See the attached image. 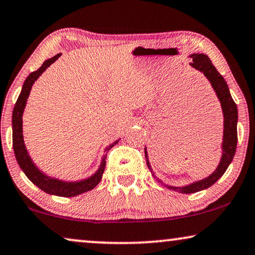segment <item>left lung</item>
Segmentation results:
<instances>
[{"instance_id": "left-lung-1", "label": "left lung", "mask_w": 255, "mask_h": 255, "mask_svg": "<svg viewBox=\"0 0 255 255\" xmlns=\"http://www.w3.org/2000/svg\"><path fill=\"white\" fill-rule=\"evenodd\" d=\"M191 58H193V62H191V66L197 71L203 73L205 78H207L209 81H210L212 88H214L216 95H217L219 102H221L223 115H224V134H223V142H222V149L223 154L221 162L214 173L211 175H209L205 179L197 181V182H194L191 184H188V186L184 187H172L167 186V184H163L161 181L158 180V182L162 183L163 186H166L169 189L174 191H179V193L182 194H193L197 193V191H201L203 189H207V188L211 187L212 184L217 182V181L221 179L223 174L226 172L230 163L233 160V156H235L236 148H237V140H238V135H237V122H238V109H237V104L233 101L231 94H230L228 83L225 82V80L223 76L219 74L217 69L214 65L210 59H209L208 55L205 54H191ZM145 156H146V162H147V166L149 170L152 172L151 165H149L148 158H147V152L145 149ZM152 175L155 177L154 174L152 172Z\"/></svg>"}]
</instances>
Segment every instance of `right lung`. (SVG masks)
I'll return each mask as SVG.
<instances>
[{
	"mask_svg": "<svg viewBox=\"0 0 255 255\" xmlns=\"http://www.w3.org/2000/svg\"><path fill=\"white\" fill-rule=\"evenodd\" d=\"M60 55L61 54L59 53L57 55H54L53 58L47 59L37 71L31 73V74L26 78L25 81H24L22 92H20L18 99L16 101L15 108H13L12 111V146L16 160L17 162H18L20 169L23 170L24 174H25L27 179H29L31 182L36 184L38 188H40L41 190L47 194L57 195V196L61 197H73L76 196V195L92 190L99 184L101 179H102L104 168H106V156H103L99 170H97L94 175L88 177V179L78 181V182H65V181L53 179V177L45 175L41 170L38 169L36 165L33 163L32 159L30 158L23 140L22 116L23 111L25 109L26 106V100L30 95V90L32 88L34 81H36V80L43 74V72H45V69L50 67ZM117 142L118 140L115 141L114 144H111L106 151H109V149L113 147V146L116 145Z\"/></svg>",
	"mask_w": 255,
	"mask_h": 255,
	"instance_id": "1",
	"label": "right lung"
}]
</instances>
